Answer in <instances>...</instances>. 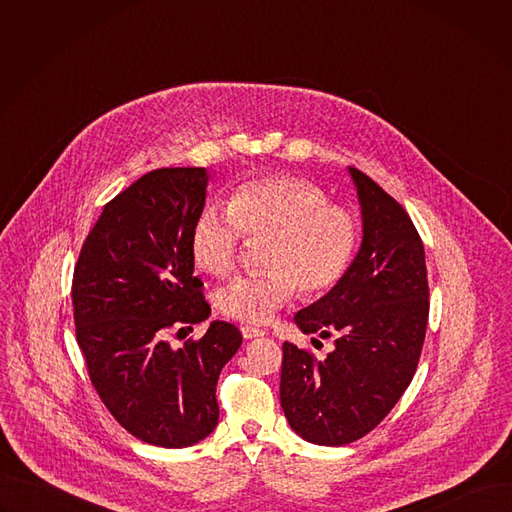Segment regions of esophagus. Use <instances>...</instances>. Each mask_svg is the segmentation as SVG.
<instances>
[{
    "label": "esophagus",
    "mask_w": 512,
    "mask_h": 512,
    "mask_svg": "<svg viewBox=\"0 0 512 512\" xmlns=\"http://www.w3.org/2000/svg\"><path fill=\"white\" fill-rule=\"evenodd\" d=\"M241 332H243V338H245V340H253V338L265 336V332H263L261 328H255V326H243Z\"/></svg>",
    "instance_id": "1"
}]
</instances>
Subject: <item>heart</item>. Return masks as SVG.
Masks as SVG:
<instances>
[{"instance_id":"b5f03b06","label":"heart","mask_w":512,"mask_h":512,"mask_svg":"<svg viewBox=\"0 0 512 512\" xmlns=\"http://www.w3.org/2000/svg\"><path fill=\"white\" fill-rule=\"evenodd\" d=\"M263 239V273L235 277L216 294V308L243 324H267L296 296L298 285L316 294L348 269L358 241L354 214L326 202L314 184L296 178H261L239 186L229 208L206 204L194 221L190 249L198 267L229 275L243 237Z\"/></svg>"}]
</instances>
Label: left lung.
<instances>
[{
    "label": "left lung",
    "instance_id": "8db88e82",
    "mask_svg": "<svg viewBox=\"0 0 512 512\" xmlns=\"http://www.w3.org/2000/svg\"><path fill=\"white\" fill-rule=\"evenodd\" d=\"M348 174L360 249L328 294L294 316L304 334L334 336V350L318 360L283 342V413L318 446L352 444L389 415L415 375L429 316L425 251L409 214L367 174Z\"/></svg>",
    "mask_w": 512,
    "mask_h": 512
}]
</instances>
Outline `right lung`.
I'll list each match as a JSON object with an SVG mask.
<instances>
[{"instance_id": "add662e5", "label": "right lung", "mask_w": 512, "mask_h": 512, "mask_svg": "<svg viewBox=\"0 0 512 512\" xmlns=\"http://www.w3.org/2000/svg\"><path fill=\"white\" fill-rule=\"evenodd\" d=\"M206 168H160L105 204L72 277L77 342L95 391L137 440L188 448L218 423L216 381L239 350L235 324L214 320L174 348L170 330L210 316L190 235Z\"/></svg>"}]
</instances>
